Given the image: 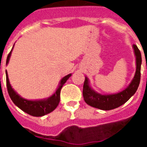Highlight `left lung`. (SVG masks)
I'll return each instance as SVG.
<instances>
[{
	"instance_id": "1",
	"label": "left lung",
	"mask_w": 147,
	"mask_h": 147,
	"mask_svg": "<svg viewBox=\"0 0 147 147\" xmlns=\"http://www.w3.org/2000/svg\"><path fill=\"white\" fill-rule=\"evenodd\" d=\"M133 52L136 57V74L129 85L123 90L115 93L102 94L96 92L90 84V80L85 76L83 85V97L85 102L93 107L103 110H110L120 107L128 101L136 93L139 86L141 80V54L137 45H132Z\"/></svg>"
}]
</instances>
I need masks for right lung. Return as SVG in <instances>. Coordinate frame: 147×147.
Wrapping results in <instances>:
<instances>
[{
    "label": "right lung",
    "mask_w": 147,
    "mask_h": 147,
    "mask_svg": "<svg viewBox=\"0 0 147 147\" xmlns=\"http://www.w3.org/2000/svg\"><path fill=\"white\" fill-rule=\"evenodd\" d=\"M14 45H13L12 49L6 59V65L9 62ZM6 75L8 93H9V95L13 103L15 104L17 107H19L20 110H23V112L26 113L32 116L40 117V116H43V115L50 113L51 112L54 111L57 108L59 103V100H60L61 89L65 83L67 82V80L71 77L72 74H69L62 78L59 81L57 90L51 96L45 98H42V99H27V98H23L21 96H20L15 91L14 88H12L9 82V76H8V74L6 71Z\"/></svg>",
    "instance_id": "1"
}]
</instances>
